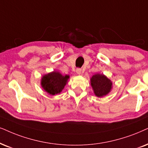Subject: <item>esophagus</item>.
I'll use <instances>...</instances> for the list:
<instances>
[{
	"label": "esophagus",
	"instance_id": "34e87169",
	"mask_svg": "<svg viewBox=\"0 0 148 148\" xmlns=\"http://www.w3.org/2000/svg\"><path fill=\"white\" fill-rule=\"evenodd\" d=\"M76 74H78V75H80V74H82V70H81V69H80V68L76 69Z\"/></svg>",
	"mask_w": 148,
	"mask_h": 148
}]
</instances>
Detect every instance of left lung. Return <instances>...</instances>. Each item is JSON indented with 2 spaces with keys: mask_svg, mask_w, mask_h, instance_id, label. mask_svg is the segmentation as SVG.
<instances>
[{
  "mask_svg": "<svg viewBox=\"0 0 148 148\" xmlns=\"http://www.w3.org/2000/svg\"><path fill=\"white\" fill-rule=\"evenodd\" d=\"M91 86L93 93L98 98L106 96L111 92L113 83L103 74H96L90 78Z\"/></svg>",
  "mask_w": 148,
  "mask_h": 148,
  "instance_id": "left-lung-1",
  "label": "left lung"
}]
</instances>
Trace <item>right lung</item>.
<instances>
[{
    "label": "right lung",
    "mask_w": 148,
    "mask_h": 148,
    "mask_svg": "<svg viewBox=\"0 0 148 148\" xmlns=\"http://www.w3.org/2000/svg\"><path fill=\"white\" fill-rule=\"evenodd\" d=\"M70 78L69 75H63L58 71L54 70L44 74L41 79V86L42 89L51 96L59 94Z\"/></svg>",
    "instance_id": "1"
}]
</instances>
